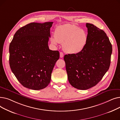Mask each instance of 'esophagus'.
<instances>
[{
	"label": "esophagus",
	"instance_id": "obj_1",
	"mask_svg": "<svg viewBox=\"0 0 120 120\" xmlns=\"http://www.w3.org/2000/svg\"><path fill=\"white\" fill-rule=\"evenodd\" d=\"M60 57L61 58H63L64 57V54L62 52H60Z\"/></svg>",
	"mask_w": 120,
	"mask_h": 120
}]
</instances>
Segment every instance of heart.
I'll list each match as a JSON object with an SVG mask.
<instances>
[{
  "label": "heart",
  "instance_id": "b5f03b06",
  "mask_svg": "<svg viewBox=\"0 0 120 120\" xmlns=\"http://www.w3.org/2000/svg\"><path fill=\"white\" fill-rule=\"evenodd\" d=\"M55 36L50 41L54 45L63 43L64 51L70 54H76L82 51L88 40L86 31L75 25L66 24L57 27Z\"/></svg>",
  "mask_w": 120,
  "mask_h": 120
}]
</instances>
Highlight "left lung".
<instances>
[{
    "label": "left lung",
    "instance_id": "1",
    "mask_svg": "<svg viewBox=\"0 0 120 120\" xmlns=\"http://www.w3.org/2000/svg\"><path fill=\"white\" fill-rule=\"evenodd\" d=\"M88 40L82 51L64 56L68 80L80 90L96 86L109 70L112 45L105 31L90 23L86 24Z\"/></svg>",
    "mask_w": 120,
    "mask_h": 120
}]
</instances>
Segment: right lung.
<instances>
[{
    "label": "right lung",
    "instance_id": "obj_1",
    "mask_svg": "<svg viewBox=\"0 0 120 120\" xmlns=\"http://www.w3.org/2000/svg\"><path fill=\"white\" fill-rule=\"evenodd\" d=\"M52 22L30 23L17 30L9 46V64L12 72L24 87L40 90L51 79L58 50L49 49L48 41Z\"/></svg>",
    "mask_w": 120,
    "mask_h": 120
}]
</instances>
